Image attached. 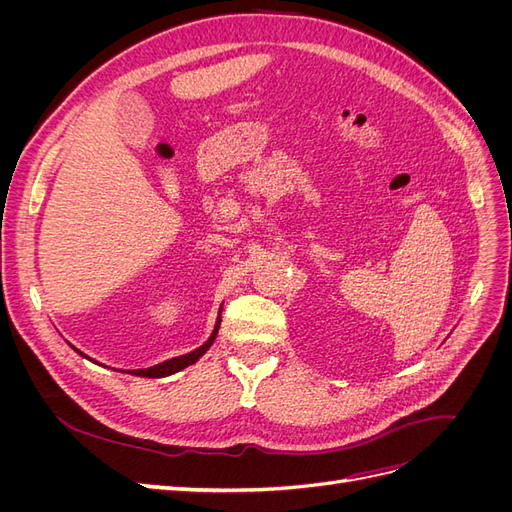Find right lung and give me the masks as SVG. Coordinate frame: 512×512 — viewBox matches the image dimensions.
<instances>
[{"mask_svg": "<svg viewBox=\"0 0 512 512\" xmlns=\"http://www.w3.org/2000/svg\"><path fill=\"white\" fill-rule=\"evenodd\" d=\"M220 322H222V307H220V312H218V320H215V327H213L211 335L207 337V342H205L203 346H198L196 350H192V352H188V354L175 356V359L162 361V363H158V365L143 367V369H130V371H126V374H130V376H138V378H166V376H173V374H177V371H181V369H185V367L194 365V363L200 359V356H203V354L213 346L215 337H218V331H220ZM72 350H74V352H79V354L83 356V359H87V361H91V363H96V365H102V363H98V361L91 359V356L83 354L79 348H74V346H72Z\"/></svg>", "mask_w": 512, "mask_h": 512, "instance_id": "1", "label": "right lung"}]
</instances>
